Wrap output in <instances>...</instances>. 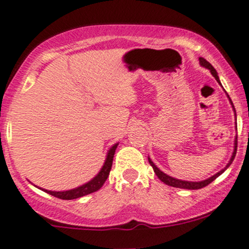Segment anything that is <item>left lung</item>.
Instances as JSON below:
<instances>
[{
    "label": "left lung",
    "mask_w": 249,
    "mask_h": 249,
    "mask_svg": "<svg viewBox=\"0 0 249 249\" xmlns=\"http://www.w3.org/2000/svg\"><path fill=\"white\" fill-rule=\"evenodd\" d=\"M199 64L203 66V68H205V69H208V70H210L211 74H213V76L215 77L216 81L220 83V79H218V76H217V72H216L215 69H213V66L211 65L209 61H207V60L204 59V58L200 57L199 58ZM228 98H229V96H228ZM229 101H231V106H232V102H231V98H229ZM232 109H234V110H235L234 106H232ZM236 148H237V136H236V138H235L234 152H232V156L231 158V160H229L228 164H227V166L224 167L223 170H221L220 172H217V173H216V175H213V177L205 179V180H202V181H186V180H180V179H176V178H173V177H170V176H167L166 173H164V172H162V171H160L159 168H158L156 165H154V162L152 161L151 159H149V158H148V161H149V164H151V166L153 167L154 172H156V175L158 176V178H159L160 180L162 181V183L166 184V185L173 186V188H180V189H188V190H198V189L204 188V186L209 185L211 181L215 180V179L217 178L218 176L222 175V173H223L224 171L227 170V168L231 166V164L232 160H234V158H235V154H236Z\"/></svg>",
    "instance_id": "1"
}]
</instances>
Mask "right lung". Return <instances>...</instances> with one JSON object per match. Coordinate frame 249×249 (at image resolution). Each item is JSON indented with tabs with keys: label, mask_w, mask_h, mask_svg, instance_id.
Returning <instances> with one entry per match:
<instances>
[{
	"label": "right lung",
	"mask_w": 249,
	"mask_h": 249,
	"mask_svg": "<svg viewBox=\"0 0 249 249\" xmlns=\"http://www.w3.org/2000/svg\"><path fill=\"white\" fill-rule=\"evenodd\" d=\"M117 145H119V143H115V145L108 151L106 161H104V165L102 166V168H101L100 172H98V175L96 176V177H93L90 181H88L87 184H84V185L78 186V188L76 189L68 190V191H50V190H45L41 188L39 189L44 190V191L47 192V194L52 195V196L57 197V198H60V199H76V198H79V197L85 196V195H89V194H92V192L97 191V190L102 188L104 181H106L107 178H108L109 172H110L111 166H113L115 149H116Z\"/></svg>",
	"instance_id": "1"
}]
</instances>
